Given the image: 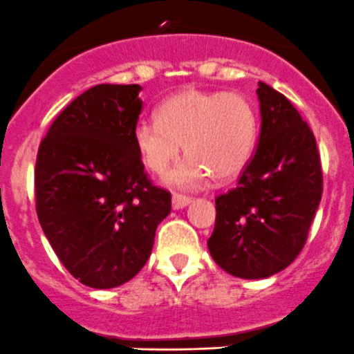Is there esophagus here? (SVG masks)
<instances>
[{"instance_id": "obj_1", "label": "esophagus", "mask_w": 354, "mask_h": 354, "mask_svg": "<svg viewBox=\"0 0 354 354\" xmlns=\"http://www.w3.org/2000/svg\"><path fill=\"white\" fill-rule=\"evenodd\" d=\"M189 203H191V198H189V196H184V194H174L172 196V208L174 209L184 208V206H187Z\"/></svg>"}]
</instances>
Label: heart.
Returning a JSON list of instances; mask_svg holds the SVG:
<instances>
[{"label": "heart", "mask_w": 354, "mask_h": 354, "mask_svg": "<svg viewBox=\"0 0 354 354\" xmlns=\"http://www.w3.org/2000/svg\"><path fill=\"white\" fill-rule=\"evenodd\" d=\"M258 136L253 104L239 93L185 89L163 101L156 120L134 127V145L155 176H165L180 156L189 160L170 174L178 187H199L213 176L230 180L246 169Z\"/></svg>", "instance_id": "heart-1"}]
</instances>
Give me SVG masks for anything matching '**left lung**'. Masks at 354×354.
Wrapping results in <instances>:
<instances>
[{
  "label": "left lung",
  "mask_w": 354,
  "mask_h": 354,
  "mask_svg": "<svg viewBox=\"0 0 354 354\" xmlns=\"http://www.w3.org/2000/svg\"><path fill=\"white\" fill-rule=\"evenodd\" d=\"M260 142L239 182L216 196L208 250L220 268L265 279L296 260L324 191L320 153L310 125L291 101L258 82Z\"/></svg>",
  "instance_id": "obj_1"
}]
</instances>
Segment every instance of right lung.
<instances>
[{
	"instance_id": "obj_1",
	"label": "right lung",
	"mask_w": 354,
	"mask_h": 354,
	"mask_svg": "<svg viewBox=\"0 0 354 354\" xmlns=\"http://www.w3.org/2000/svg\"><path fill=\"white\" fill-rule=\"evenodd\" d=\"M138 84H100L59 111L39 145L36 212L63 267L110 289L148 261L172 194L149 180L134 145Z\"/></svg>"
}]
</instances>
